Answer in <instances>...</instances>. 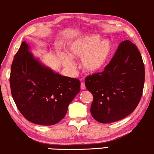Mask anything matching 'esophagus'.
<instances>
[{
    "label": "esophagus",
    "instance_id": "1",
    "mask_svg": "<svg viewBox=\"0 0 154 154\" xmlns=\"http://www.w3.org/2000/svg\"><path fill=\"white\" fill-rule=\"evenodd\" d=\"M81 89H82V90H84V89H86V86H85V84H84V82H82V84H81Z\"/></svg>",
    "mask_w": 154,
    "mask_h": 154
}]
</instances>
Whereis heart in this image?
Here are the masks:
<instances>
[{
    "label": "heart",
    "mask_w": 154,
    "mask_h": 154,
    "mask_svg": "<svg viewBox=\"0 0 154 154\" xmlns=\"http://www.w3.org/2000/svg\"><path fill=\"white\" fill-rule=\"evenodd\" d=\"M101 41L97 35H89L73 41L69 46L70 54L72 57L82 59V65L87 72H94L101 70L106 65L112 51L108 40ZM62 63L65 68L72 70L75 63L68 54H62Z\"/></svg>",
    "instance_id": "obj_1"
}]
</instances>
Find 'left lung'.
Segmentation results:
<instances>
[{"instance_id": "8db88e82", "label": "left lung", "mask_w": 154, "mask_h": 154, "mask_svg": "<svg viewBox=\"0 0 154 154\" xmlns=\"http://www.w3.org/2000/svg\"><path fill=\"white\" fill-rule=\"evenodd\" d=\"M144 82V64L139 50L129 40L122 41L104 70L85 79L86 89L93 95V118L106 124L127 117L140 103Z\"/></svg>"}]
</instances>
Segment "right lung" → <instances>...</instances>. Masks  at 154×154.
I'll return each instance as SVG.
<instances>
[{
	"label": "right lung",
	"instance_id": "obj_1",
	"mask_svg": "<svg viewBox=\"0 0 154 154\" xmlns=\"http://www.w3.org/2000/svg\"><path fill=\"white\" fill-rule=\"evenodd\" d=\"M24 41L11 64L10 87L17 108L29 122L49 126L66 115L81 90L79 79L63 76L33 57Z\"/></svg>",
	"mask_w": 154,
	"mask_h": 154
}]
</instances>
